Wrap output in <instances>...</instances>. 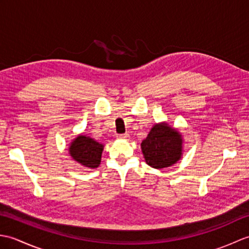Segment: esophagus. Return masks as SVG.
Masks as SVG:
<instances>
[{"instance_id":"obj_1","label":"esophagus","mask_w":249,"mask_h":249,"mask_svg":"<svg viewBox=\"0 0 249 249\" xmlns=\"http://www.w3.org/2000/svg\"><path fill=\"white\" fill-rule=\"evenodd\" d=\"M116 138H118V139H123V140H127V139L129 138V135H128V134L118 135V136H116Z\"/></svg>"}]
</instances>
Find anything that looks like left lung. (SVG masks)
Instances as JSON below:
<instances>
[{
    "label": "left lung",
    "mask_w": 249,
    "mask_h": 249,
    "mask_svg": "<svg viewBox=\"0 0 249 249\" xmlns=\"http://www.w3.org/2000/svg\"><path fill=\"white\" fill-rule=\"evenodd\" d=\"M183 136L166 122L155 124L141 142L147 165L155 169L171 167L183 156Z\"/></svg>",
    "instance_id": "1"
}]
</instances>
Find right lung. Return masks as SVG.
Returning a JSON list of instances; mask_svg holds the SVG:
<instances>
[{
    "instance_id": "1",
    "label": "right lung",
    "mask_w": 249,
    "mask_h": 249,
    "mask_svg": "<svg viewBox=\"0 0 249 249\" xmlns=\"http://www.w3.org/2000/svg\"><path fill=\"white\" fill-rule=\"evenodd\" d=\"M104 146L103 143H99L89 136L80 134L71 140L68 153L79 165L88 169H96L102 161Z\"/></svg>"
}]
</instances>
